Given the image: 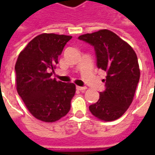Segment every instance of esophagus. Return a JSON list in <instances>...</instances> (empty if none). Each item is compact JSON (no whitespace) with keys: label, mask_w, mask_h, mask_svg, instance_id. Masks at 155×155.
Listing matches in <instances>:
<instances>
[{"label":"esophagus","mask_w":155,"mask_h":155,"mask_svg":"<svg viewBox=\"0 0 155 155\" xmlns=\"http://www.w3.org/2000/svg\"><path fill=\"white\" fill-rule=\"evenodd\" d=\"M76 89H77L78 91H85V90L87 89V87H86V86H77Z\"/></svg>","instance_id":"34e87169"}]
</instances>
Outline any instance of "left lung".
Here are the masks:
<instances>
[{
	"instance_id": "8db88e82",
	"label": "left lung",
	"mask_w": 155,
	"mask_h": 155,
	"mask_svg": "<svg viewBox=\"0 0 155 155\" xmlns=\"http://www.w3.org/2000/svg\"><path fill=\"white\" fill-rule=\"evenodd\" d=\"M94 49L96 64L106 72L105 90L100 99L90 105L93 115L104 121L122 116L133 101L140 81L138 58L133 48L109 30H101L79 36Z\"/></svg>"
}]
</instances>
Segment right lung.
Returning a JSON list of instances; mask_svg holds the SVG:
<instances>
[{"label":"right lung","instance_id":"add662e5","mask_svg":"<svg viewBox=\"0 0 155 155\" xmlns=\"http://www.w3.org/2000/svg\"><path fill=\"white\" fill-rule=\"evenodd\" d=\"M72 36L41 34L28 43L15 63L16 90L31 114L44 122H54L66 115L75 94L73 83L51 79L64 45Z\"/></svg>","mask_w":155,"mask_h":155}]
</instances>
